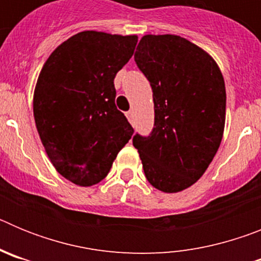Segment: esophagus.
<instances>
[{
	"mask_svg": "<svg viewBox=\"0 0 261 261\" xmlns=\"http://www.w3.org/2000/svg\"><path fill=\"white\" fill-rule=\"evenodd\" d=\"M126 117H128V120L130 121V123H133V112H132V111H128V112H126Z\"/></svg>",
	"mask_w": 261,
	"mask_h": 261,
	"instance_id": "1",
	"label": "esophagus"
}]
</instances>
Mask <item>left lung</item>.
Instances as JSON below:
<instances>
[{
  "label": "left lung",
  "instance_id": "1",
  "mask_svg": "<svg viewBox=\"0 0 261 261\" xmlns=\"http://www.w3.org/2000/svg\"><path fill=\"white\" fill-rule=\"evenodd\" d=\"M150 82L154 128L136 133L133 146L145 176L156 190L172 193L199 180L213 161L225 128V81L216 61L176 35H146L135 53Z\"/></svg>",
  "mask_w": 261,
  "mask_h": 261
}]
</instances>
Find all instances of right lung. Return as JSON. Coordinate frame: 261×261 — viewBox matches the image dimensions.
I'll list each match as a JSON object with an SVG mask.
<instances>
[{"label": "right lung", "instance_id": "right-lung-1", "mask_svg": "<svg viewBox=\"0 0 261 261\" xmlns=\"http://www.w3.org/2000/svg\"><path fill=\"white\" fill-rule=\"evenodd\" d=\"M137 36L84 31L53 50L34 94V117L50 162L68 180H103L133 128L115 105L116 73Z\"/></svg>", "mask_w": 261, "mask_h": 261}]
</instances>
